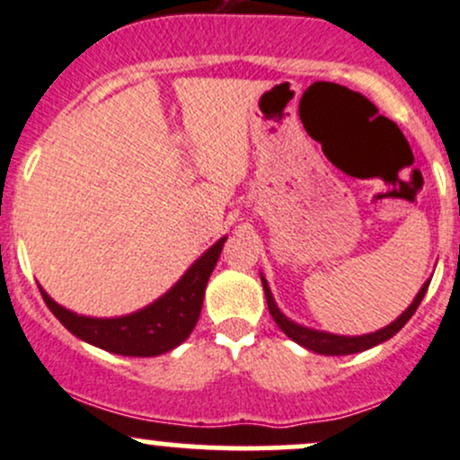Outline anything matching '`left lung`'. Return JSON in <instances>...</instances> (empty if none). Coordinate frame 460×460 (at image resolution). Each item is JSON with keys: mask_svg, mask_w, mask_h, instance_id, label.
I'll return each instance as SVG.
<instances>
[{"mask_svg": "<svg viewBox=\"0 0 460 460\" xmlns=\"http://www.w3.org/2000/svg\"><path fill=\"white\" fill-rule=\"evenodd\" d=\"M261 282H262V288H265L267 306H270V313H271L273 322L278 323V328H280L288 339H293V341L302 345V348L311 349V352H314V354H323V356L356 354V352H363V349L374 348V345H378V343H385L386 339H391L394 334L400 332V330L404 328V323L409 322L412 314H415L417 306H420L421 299H424V296H426L428 285H430V280H426L424 287L420 288V293H417L415 299L411 302V306L406 308V311L402 313L395 322H391L389 326L376 330V332H369V334H360V337H345V334H332V332H323V330L299 326V323L293 322V319H288L287 314L278 308L276 299H273V296H271V288H270V285H267V280L262 273H261Z\"/></svg>", "mask_w": 460, "mask_h": 460, "instance_id": "obj_1", "label": "left lung"}]
</instances>
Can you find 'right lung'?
<instances>
[{
    "label": "right lung",
    "mask_w": 460,
    "mask_h": 460,
    "mask_svg": "<svg viewBox=\"0 0 460 460\" xmlns=\"http://www.w3.org/2000/svg\"><path fill=\"white\" fill-rule=\"evenodd\" d=\"M228 236H221L156 302L121 317H86L60 306L40 288L45 304L82 341L121 356H158L187 341L202 311L204 291Z\"/></svg>",
    "instance_id": "right-lung-1"
}]
</instances>
